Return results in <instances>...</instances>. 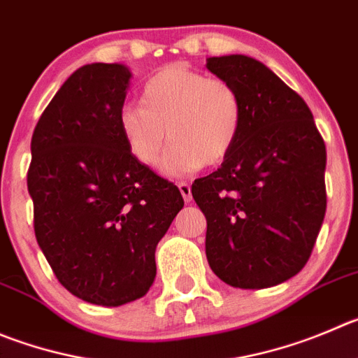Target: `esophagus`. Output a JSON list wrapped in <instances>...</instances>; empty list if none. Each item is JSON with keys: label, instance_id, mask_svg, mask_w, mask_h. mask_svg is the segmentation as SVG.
I'll use <instances>...</instances> for the list:
<instances>
[{"label": "esophagus", "instance_id": "34e87169", "mask_svg": "<svg viewBox=\"0 0 358 358\" xmlns=\"http://www.w3.org/2000/svg\"><path fill=\"white\" fill-rule=\"evenodd\" d=\"M178 189H180V194H182L183 201L190 203L192 201V190H190V185L187 182H180L178 183Z\"/></svg>", "mask_w": 358, "mask_h": 358}]
</instances>
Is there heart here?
<instances>
[{"instance_id":"b5f03b06","label":"heart","mask_w":358,"mask_h":358,"mask_svg":"<svg viewBox=\"0 0 358 358\" xmlns=\"http://www.w3.org/2000/svg\"><path fill=\"white\" fill-rule=\"evenodd\" d=\"M242 123V95L233 83L180 63L148 79L141 106L125 103L118 111L127 148L150 168L162 159L169 132L173 146L162 166L169 176L222 162L238 141Z\"/></svg>"}]
</instances>
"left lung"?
Returning a JSON list of instances; mask_svg holds the SVG:
<instances>
[{
    "mask_svg": "<svg viewBox=\"0 0 358 358\" xmlns=\"http://www.w3.org/2000/svg\"><path fill=\"white\" fill-rule=\"evenodd\" d=\"M242 95L238 141L220 168L192 183L206 217V259L243 289L280 285L309 259L327 210V150L302 96L243 55L206 62Z\"/></svg>",
    "mask_w": 358,
    "mask_h": 358,
    "instance_id": "1",
    "label": "left lung"
}]
</instances>
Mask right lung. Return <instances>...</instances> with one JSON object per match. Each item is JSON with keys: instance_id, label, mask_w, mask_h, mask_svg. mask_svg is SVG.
<instances>
[{"instance_id": "right-lung-1", "label": "right lung", "mask_w": 358, "mask_h": 358, "mask_svg": "<svg viewBox=\"0 0 358 358\" xmlns=\"http://www.w3.org/2000/svg\"><path fill=\"white\" fill-rule=\"evenodd\" d=\"M130 72L92 63L63 83L31 138L36 242L72 295L116 307L146 295L155 247L183 208L178 187L127 148L118 127Z\"/></svg>"}]
</instances>
